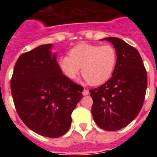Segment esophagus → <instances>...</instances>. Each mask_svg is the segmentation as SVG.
Segmentation results:
<instances>
[{
  "mask_svg": "<svg viewBox=\"0 0 157 157\" xmlns=\"http://www.w3.org/2000/svg\"><path fill=\"white\" fill-rule=\"evenodd\" d=\"M89 94V91L87 90H86V89H84V90H83V91H82V95L83 96H86V95H88Z\"/></svg>",
  "mask_w": 157,
  "mask_h": 157,
  "instance_id": "obj_1",
  "label": "esophagus"
}]
</instances>
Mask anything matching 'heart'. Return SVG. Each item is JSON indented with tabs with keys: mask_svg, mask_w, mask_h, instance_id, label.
Segmentation results:
<instances>
[{
	"mask_svg": "<svg viewBox=\"0 0 157 157\" xmlns=\"http://www.w3.org/2000/svg\"><path fill=\"white\" fill-rule=\"evenodd\" d=\"M69 56L59 59V67L63 74L70 79H75L82 74L92 86L106 82L114 71L117 61L116 48L110 45H91L82 43L76 45Z\"/></svg>",
	"mask_w": 157,
	"mask_h": 157,
	"instance_id": "b5f03b06",
	"label": "heart"
}]
</instances>
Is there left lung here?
Returning a JSON list of instances; mask_svg holds the SVG:
<instances>
[{"mask_svg": "<svg viewBox=\"0 0 157 157\" xmlns=\"http://www.w3.org/2000/svg\"><path fill=\"white\" fill-rule=\"evenodd\" d=\"M113 45L117 61L112 76L100 87L90 90L93 118L101 129L115 131L125 127L141 111L147 88V73L138 51L118 37L101 41Z\"/></svg>", "mask_w": 157, "mask_h": 157, "instance_id": "left-lung-1", "label": "left lung"}]
</instances>
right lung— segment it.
I'll return each mask as SVG.
<instances>
[{
	"instance_id": "right-lung-1",
	"label": "right lung",
	"mask_w": 157,
	"mask_h": 157,
	"mask_svg": "<svg viewBox=\"0 0 157 157\" xmlns=\"http://www.w3.org/2000/svg\"><path fill=\"white\" fill-rule=\"evenodd\" d=\"M52 48V44L40 45L19 56L11 91L25 125L40 135L54 138L68 131L83 88L63 75Z\"/></svg>"
}]
</instances>
